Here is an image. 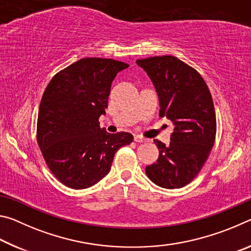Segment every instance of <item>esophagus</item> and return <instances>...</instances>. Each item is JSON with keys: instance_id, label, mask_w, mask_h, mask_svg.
<instances>
[{"instance_id": "1", "label": "esophagus", "mask_w": 251, "mask_h": 251, "mask_svg": "<svg viewBox=\"0 0 251 251\" xmlns=\"http://www.w3.org/2000/svg\"><path fill=\"white\" fill-rule=\"evenodd\" d=\"M134 141L136 143H144V142H147V139L144 138L143 136H141V135H135L134 136Z\"/></svg>"}]
</instances>
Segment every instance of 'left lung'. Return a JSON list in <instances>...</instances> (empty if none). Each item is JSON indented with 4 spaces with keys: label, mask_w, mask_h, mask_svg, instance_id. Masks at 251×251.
I'll return each instance as SVG.
<instances>
[{
    "label": "left lung",
    "mask_w": 251,
    "mask_h": 251,
    "mask_svg": "<svg viewBox=\"0 0 251 251\" xmlns=\"http://www.w3.org/2000/svg\"><path fill=\"white\" fill-rule=\"evenodd\" d=\"M146 72L159 99V116L173 122L168 146L155 139L159 156L146 167V175L166 189L189 184L201 172L216 137L214 101L205 80L193 67L175 56L136 61Z\"/></svg>",
    "instance_id": "1"
}]
</instances>
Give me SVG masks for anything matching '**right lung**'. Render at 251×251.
I'll return each mask as SVG.
<instances>
[{
    "label": "right lung",
    "mask_w": 251,
    "mask_h": 251,
    "mask_svg": "<svg viewBox=\"0 0 251 251\" xmlns=\"http://www.w3.org/2000/svg\"><path fill=\"white\" fill-rule=\"evenodd\" d=\"M129 65L86 57L54 76L45 88L37 118V144L50 171L65 186L88 188L110 171L115 152L133 142L126 131L100 128L110 86Z\"/></svg>",
    "instance_id": "obj_1"
}]
</instances>
